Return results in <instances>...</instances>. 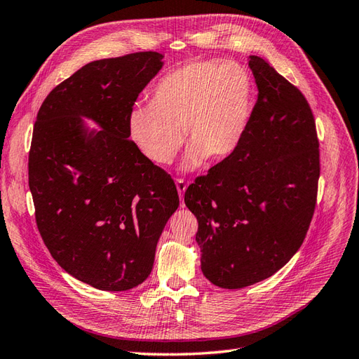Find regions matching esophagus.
<instances>
[{"label":"esophagus","instance_id":"34e87169","mask_svg":"<svg viewBox=\"0 0 359 359\" xmlns=\"http://www.w3.org/2000/svg\"><path fill=\"white\" fill-rule=\"evenodd\" d=\"M176 188H177V192H179V197L182 200L183 194H185V191H187V182L183 179H177L176 180ZM180 206H183V201L180 203Z\"/></svg>","mask_w":359,"mask_h":359}]
</instances>
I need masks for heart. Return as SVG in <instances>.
<instances>
[{
	"instance_id": "1",
	"label": "heart",
	"mask_w": 359,
	"mask_h": 359,
	"mask_svg": "<svg viewBox=\"0 0 359 359\" xmlns=\"http://www.w3.org/2000/svg\"><path fill=\"white\" fill-rule=\"evenodd\" d=\"M255 101L250 72L240 63L197 60L163 76L150 92V106H135L127 132L145 159L167 167L185 140L182 170L201 167L210 156L224 161L249 128Z\"/></svg>"
}]
</instances>
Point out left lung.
Instances as JSON below:
<instances>
[{
	"mask_svg": "<svg viewBox=\"0 0 359 359\" xmlns=\"http://www.w3.org/2000/svg\"><path fill=\"white\" fill-rule=\"evenodd\" d=\"M258 101L238 150L197 177L185 205L198 219L201 271L219 288L270 278L305 240L320 177L318 140L302 92L250 56Z\"/></svg>",
	"mask_w": 359,
	"mask_h": 359,
	"instance_id": "left-lung-1",
	"label": "left lung"
}]
</instances>
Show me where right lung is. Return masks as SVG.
Returning <instances> with one entry per match:
<instances>
[{
	"instance_id": "obj_1",
	"label": "right lung",
	"mask_w": 359,
	"mask_h": 359,
	"mask_svg": "<svg viewBox=\"0 0 359 359\" xmlns=\"http://www.w3.org/2000/svg\"><path fill=\"white\" fill-rule=\"evenodd\" d=\"M162 59L144 51L90 62L54 88L36 116L29 156L36 223L60 267L97 290H132L149 278L159 236L179 208L170 174L145 159L127 132Z\"/></svg>"
}]
</instances>
